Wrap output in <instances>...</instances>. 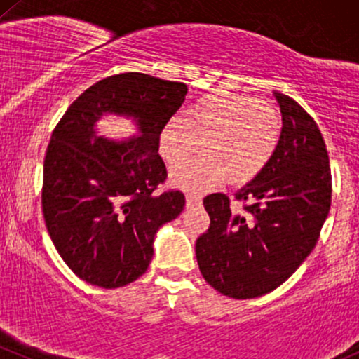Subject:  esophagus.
Masks as SVG:
<instances>
[{
  "label": "esophagus",
  "mask_w": 359,
  "mask_h": 359,
  "mask_svg": "<svg viewBox=\"0 0 359 359\" xmlns=\"http://www.w3.org/2000/svg\"><path fill=\"white\" fill-rule=\"evenodd\" d=\"M201 204H203V199H201L199 196H194V194L186 196V208H198Z\"/></svg>",
  "instance_id": "esophagus-1"
}]
</instances>
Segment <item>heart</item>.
<instances>
[{
  "instance_id": "1",
  "label": "heart",
  "mask_w": 359,
  "mask_h": 359,
  "mask_svg": "<svg viewBox=\"0 0 359 359\" xmlns=\"http://www.w3.org/2000/svg\"><path fill=\"white\" fill-rule=\"evenodd\" d=\"M281 133V114L271 102L212 92L187 109L184 122L173 117L161 126L158 153L168 167H179L201 144L203 156L170 175L182 191L206 192L224 177L231 186H245L267 167Z\"/></svg>"
}]
</instances>
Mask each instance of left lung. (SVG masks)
<instances>
[{"mask_svg":"<svg viewBox=\"0 0 359 359\" xmlns=\"http://www.w3.org/2000/svg\"><path fill=\"white\" fill-rule=\"evenodd\" d=\"M283 133L261 175L235 192L204 198L210 228L196 240L199 271L224 297L247 300L278 288L309 257L330 210L329 155L315 121L298 102L274 92Z\"/></svg>","mask_w":359,"mask_h":359,"instance_id":"left-lung-1","label":"left lung"}]
</instances>
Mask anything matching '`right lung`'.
I'll list each match as a JSON object with an SVG mask.
<instances>
[{
	"label": "right lung",
	"mask_w": 359,
	"mask_h": 359,
	"mask_svg": "<svg viewBox=\"0 0 359 359\" xmlns=\"http://www.w3.org/2000/svg\"><path fill=\"white\" fill-rule=\"evenodd\" d=\"M186 93L180 81L114 74L85 90L53 131L42 212L62 261L90 285L121 288L147 273L156 230L186 206L180 191L155 192L167 179L158 133ZM105 113L131 116L138 136L98 137L95 124Z\"/></svg>",
	"instance_id": "right-lung-1"
}]
</instances>
